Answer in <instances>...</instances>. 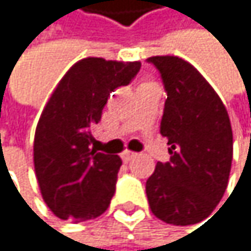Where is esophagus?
I'll return each instance as SVG.
<instances>
[{
    "label": "esophagus",
    "mask_w": 251,
    "mask_h": 251,
    "mask_svg": "<svg viewBox=\"0 0 251 251\" xmlns=\"http://www.w3.org/2000/svg\"><path fill=\"white\" fill-rule=\"evenodd\" d=\"M134 156H135V153L131 152V151H123V153H122V159L125 162H129L131 159H134Z\"/></svg>",
    "instance_id": "34e87169"
}]
</instances>
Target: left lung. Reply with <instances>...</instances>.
<instances>
[{
  "label": "left lung",
  "instance_id": "1",
  "mask_svg": "<svg viewBox=\"0 0 251 251\" xmlns=\"http://www.w3.org/2000/svg\"><path fill=\"white\" fill-rule=\"evenodd\" d=\"M148 63L159 71L167 93L159 132L170 146V159L158 162L146 182L149 206L169 225H196L215 209L227 188L233 153L229 114L188 61L156 55Z\"/></svg>",
  "mask_w": 251,
  "mask_h": 251
}]
</instances>
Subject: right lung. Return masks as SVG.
Returning a JSON list of instances; mask_svg holds the SVG:
<instances>
[{"label":"right lung","instance_id":"right-lung-1","mask_svg":"<svg viewBox=\"0 0 251 251\" xmlns=\"http://www.w3.org/2000/svg\"><path fill=\"white\" fill-rule=\"evenodd\" d=\"M140 61L89 57L75 63L48 100L34 137V169L45 203L58 218L84 221L107 211L122 159L90 149L110 93L128 85Z\"/></svg>","mask_w":251,"mask_h":251}]
</instances>
